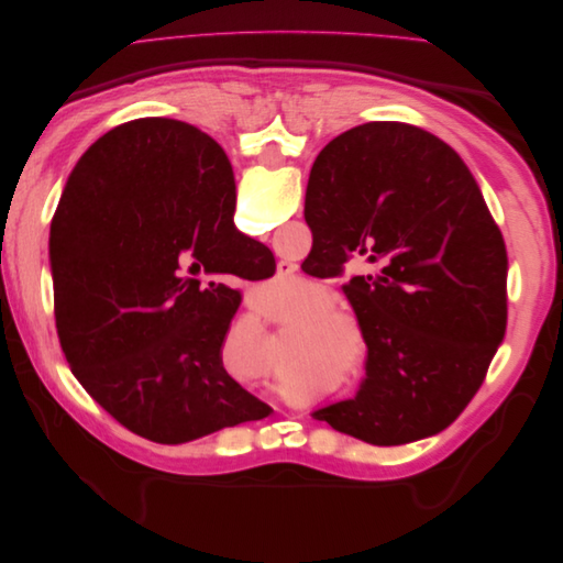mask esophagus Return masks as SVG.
<instances>
[{"instance_id":"1","label":"esophagus","mask_w":563,"mask_h":563,"mask_svg":"<svg viewBox=\"0 0 563 563\" xmlns=\"http://www.w3.org/2000/svg\"><path fill=\"white\" fill-rule=\"evenodd\" d=\"M296 269H298V267H296L294 263H288V261H279V263H277V275H279V277L291 279V277L296 275Z\"/></svg>"}]
</instances>
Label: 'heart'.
<instances>
[{"label":"heart","instance_id":"heart-1","mask_svg":"<svg viewBox=\"0 0 563 563\" xmlns=\"http://www.w3.org/2000/svg\"><path fill=\"white\" fill-rule=\"evenodd\" d=\"M310 319H312V314H310ZM305 321H308V317H305Z\"/></svg>","mask_w":563,"mask_h":563}]
</instances>
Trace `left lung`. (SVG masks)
Segmentation results:
<instances>
[{
	"label": "left lung",
	"mask_w": 563,
	"mask_h": 563,
	"mask_svg": "<svg viewBox=\"0 0 563 563\" xmlns=\"http://www.w3.org/2000/svg\"><path fill=\"white\" fill-rule=\"evenodd\" d=\"M305 220L333 267L368 255L345 296L368 345L354 399L314 411L373 446L439 434L482 387L507 327V251L479 183L430 131L368 122L323 147Z\"/></svg>",
	"instance_id": "left-lung-1"
}]
</instances>
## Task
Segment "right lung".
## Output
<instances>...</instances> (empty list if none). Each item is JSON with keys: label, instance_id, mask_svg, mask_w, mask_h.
Masks as SVG:
<instances>
[{"label": "right lung", "instance_id": "right-lung-1", "mask_svg": "<svg viewBox=\"0 0 563 563\" xmlns=\"http://www.w3.org/2000/svg\"><path fill=\"white\" fill-rule=\"evenodd\" d=\"M234 201L223 147L185 122L145 117L84 152L51 220L56 329L73 376L157 444L272 411L223 366L224 321L242 294L201 279H251L275 261L234 228Z\"/></svg>", "mask_w": 563, "mask_h": 563}]
</instances>
